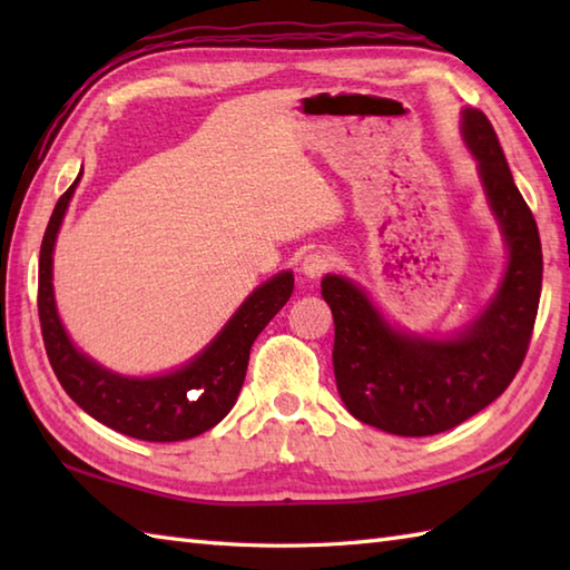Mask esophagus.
I'll return each mask as SVG.
<instances>
[{"label": "esophagus", "mask_w": 570, "mask_h": 570, "mask_svg": "<svg viewBox=\"0 0 570 570\" xmlns=\"http://www.w3.org/2000/svg\"><path fill=\"white\" fill-rule=\"evenodd\" d=\"M333 266H335V254L333 252L313 249V252L306 254L304 262H301V272H304V276H308V278H318L325 272H331Z\"/></svg>", "instance_id": "34e87169"}]
</instances>
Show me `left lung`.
Returning <instances> with one entry per match:
<instances>
[{"label": "left lung", "mask_w": 570, "mask_h": 570, "mask_svg": "<svg viewBox=\"0 0 570 570\" xmlns=\"http://www.w3.org/2000/svg\"><path fill=\"white\" fill-rule=\"evenodd\" d=\"M463 137L502 225L510 264L485 313L453 341L392 331L367 296L343 276H325L333 311V367L350 414L396 435H433L475 416L498 399L527 357L541 296V239L514 186L500 139L480 110L463 112Z\"/></svg>", "instance_id": "1"}]
</instances>
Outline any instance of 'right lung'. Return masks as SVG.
I'll list each match as a JSON object with an SVG mask.
<instances>
[{
  "mask_svg": "<svg viewBox=\"0 0 570 570\" xmlns=\"http://www.w3.org/2000/svg\"><path fill=\"white\" fill-rule=\"evenodd\" d=\"M80 176L58 198L39 257V321L46 355L66 394L92 419L139 441L171 443L213 429L235 406L247 374L249 350L294 292V274L284 272L262 284L190 365L164 377L127 380L80 355L53 304V242Z\"/></svg>",
  "mask_w": 570,
  "mask_h": 570,
  "instance_id": "add662e5",
  "label": "right lung"
}]
</instances>
